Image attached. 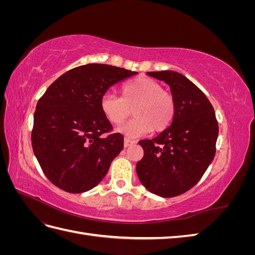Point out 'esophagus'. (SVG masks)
Here are the masks:
<instances>
[{
    "label": "esophagus",
    "mask_w": 255,
    "mask_h": 255,
    "mask_svg": "<svg viewBox=\"0 0 255 255\" xmlns=\"http://www.w3.org/2000/svg\"><path fill=\"white\" fill-rule=\"evenodd\" d=\"M135 142H136L135 140L128 139V138H125V146H126V148H128V146H129V145H132Z\"/></svg>",
    "instance_id": "obj_1"
}]
</instances>
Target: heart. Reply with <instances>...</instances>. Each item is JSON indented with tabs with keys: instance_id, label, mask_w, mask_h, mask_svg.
Returning a JSON list of instances; mask_svg holds the SVG:
<instances>
[{
	"instance_id": "heart-1",
	"label": "heart",
	"mask_w": 255,
	"mask_h": 255,
	"mask_svg": "<svg viewBox=\"0 0 255 255\" xmlns=\"http://www.w3.org/2000/svg\"><path fill=\"white\" fill-rule=\"evenodd\" d=\"M100 107L113 125H121L133 107L134 118L117 128L128 138L140 137L151 129L154 132L165 129L172 121L175 111L173 97L164 91L157 82L144 76L123 85L121 98L104 95Z\"/></svg>"
}]
</instances>
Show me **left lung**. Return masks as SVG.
Masks as SVG:
<instances>
[{
  "instance_id": "obj_1",
  "label": "left lung",
  "mask_w": 255,
  "mask_h": 255,
  "mask_svg": "<svg viewBox=\"0 0 255 255\" xmlns=\"http://www.w3.org/2000/svg\"><path fill=\"white\" fill-rule=\"evenodd\" d=\"M170 87L175 111L171 125L153 139L141 140L138 179L152 194L172 198L200 181L216 153L218 122L208 99L186 76L175 71L148 72Z\"/></svg>"
}]
</instances>
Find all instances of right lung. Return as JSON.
<instances>
[{"mask_svg": "<svg viewBox=\"0 0 255 255\" xmlns=\"http://www.w3.org/2000/svg\"><path fill=\"white\" fill-rule=\"evenodd\" d=\"M137 72L104 64L67 71L44 92L36 106L32 145L43 173L58 188L81 194L96 187L123 149L100 101L113 85Z\"/></svg>", "mask_w": 255, "mask_h": 255, "instance_id": "1", "label": "right lung"}]
</instances>
